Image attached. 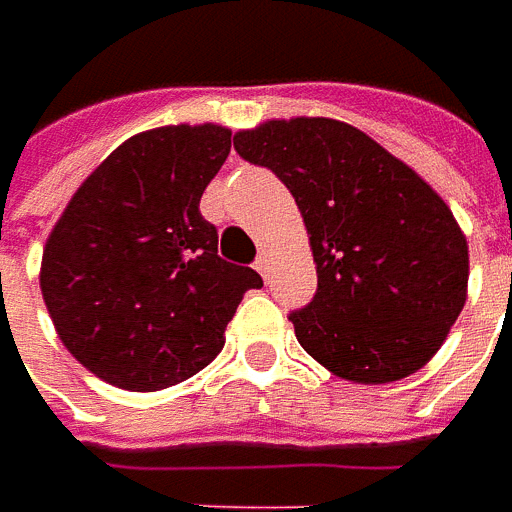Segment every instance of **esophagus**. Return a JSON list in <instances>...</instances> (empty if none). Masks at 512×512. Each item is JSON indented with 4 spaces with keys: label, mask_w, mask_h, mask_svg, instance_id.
<instances>
[{
    "label": "esophagus",
    "mask_w": 512,
    "mask_h": 512,
    "mask_svg": "<svg viewBox=\"0 0 512 512\" xmlns=\"http://www.w3.org/2000/svg\"><path fill=\"white\" fill-rule=\"evenodd\" d=\"M253 267H256V270H259V273L267 279V270H270V259H267V253H259V259L253 262Z\"/></svg>",
    "instance_id": "1"
}]
</instances>
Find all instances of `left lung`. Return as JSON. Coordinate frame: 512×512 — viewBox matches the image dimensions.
Masks as SVG:
<instances>
[{
  "mask_svg": "<svg viewBox=\"0 0 512 512\" xmlns=\"http://www.w3.org/2000/svg\"><path fill=\"white\" fill-rule=\"evenodd\" d=\"M302 210L319 287L296 339L347 382L387 384L433 359L467 299V239L413 168L336 119H273L233 136Z\"/></svg>",
  "mask_w": 512,
  "mask_h": 512,
  "instance_id": "8db88e82",
  "label": "left lung"
}]
</instances>
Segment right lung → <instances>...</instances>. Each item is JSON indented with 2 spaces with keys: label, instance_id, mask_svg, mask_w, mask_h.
I'll return each mask as SVG.
<instances>
[{
  "label": "right lung",
  "instance_id": "1",
  "mask_svg": "<svg viewBox=\"0 0 512 512\" xmlns=\"http://www.w3.org/2000/svg\"><path fill=\"white\" fill-rule=\"evenodd\" d=\"M230 153L219 125L130 136L90 173L50 230L42 299L73 359L122 390H162L199 373L225 344L253 267L219 256L199 210Z\"/></svg>",
  "mask_w": 512,
  "mask_h": 512
}]
</instances>
